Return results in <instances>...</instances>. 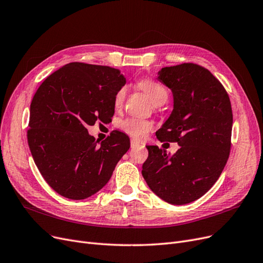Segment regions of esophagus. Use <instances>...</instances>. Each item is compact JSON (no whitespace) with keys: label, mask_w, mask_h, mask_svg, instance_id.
<instances>
[{"label":"esophagus","mask_w":263,"mask_h":263,"mask_svg":"<svg viewBox=\"0 0 263 263\" xmlns=\"http://www.w3.org/2000/svg\"><path fill=\"white\" fill-rule=\"evenodd\" d=\"M139 145H140V142H139V141L135 140V139H132V140H130V146H132V149L136 148V146H139Z\"/></svg>","instance_id":"34e87169"}]
</instances>
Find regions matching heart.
<instances>
[{"label":"heart","mask_w":263,"mask_h":263,"mask_svg":"<svg viewBox=\"0 0 263 263\" xmlns=\"http://www.w3.org/2000/svg\"><path fill=\"white\" fill-rule=\"evenodd\" d=\"M137 85L141 90H143L146 93V96H148L150 100L154 104H156V106H161V104L165 103L168 97H170L168 89L161 82H157L152 79H142L137 83ZM126 93H127V87L126 86L121 87L117 91L114 96L115 107L119 108L122 106L125 100ZM119 126L126 134H128L132 137L137 139L143 138L153 127L151 122L139 118H127L121 121Z\"/></svg>","instance_id":"obj_1"}]
</instances>
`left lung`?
<instances>
[{
  "mask_svg": "<svg viewBox=\"0 0 263 263\" xmlns=\"http://www.w3.org/2000/svg\"><path fill=\"white\" fill-rule=\"evenodd\" d=\"M159 80L174 93V110L156 138L180 148L168 156L164 149L146 145L149 156L141 173L157 196L184 205L203 196L223 171L231 150L232 108L222 84L199 65L165 67Z\"/></svg>",
  "mask_w": 263,
  "mask_h": 263,
  "instance_id": "left-lung-1",
  "label": "left lung"
}]
</instances>
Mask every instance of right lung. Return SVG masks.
<instances>
[{
  "instance_id": "add662e5",
  "label": "right lung",
  "mask_w": 263,
  "mask_h": 263,
  "mask_svg": "<svg viewBox=\"0 0 263 263\" xmlns=\"http://www.w3.org/2000/svg\"><path fill=\"white\" fill-rule=\"evenodd\" d=\"M125 83L118 69L70 62L47 77L34 93L29 148L41 175L61 196L84 199L98 192L128 151L126 134L113 130L99 144L86 128L111 121L114 96Z\"/></svg>"
}]
</instances>
